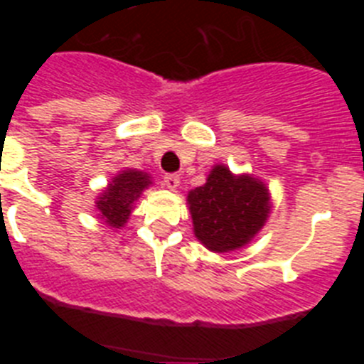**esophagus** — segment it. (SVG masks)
<instances>
[{
  "label": "esophagus",
  "instance_id": "1",
  "mask_svg": "<svg viewBox=\"0 0 364 364\" xmlns=\"http://www.w3.org/2000/svg\"><path fill=\"white\" fill-rule=\"evenodd\" d=\"M164 184L167 186L169 189H176L180 186V176L171 173V175H166L164 176Z\"/></svg>",
  "mask_w": 364,
  "mask_h": 364
}]
</instances>
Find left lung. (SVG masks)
Returning a JSON list of instances; mask_svg holds the SVG:
<instances>
[{"mask_svg":"<svg viewBox=\"0 0 364 364\" xmlns=\"http://www.w3.org/2000/svg\"><path fill=\"white\" fill-rule=\"evenodd\" d=\"M188 204L195 237L215 253L246 246L272 210L266 184L252 175H233L222 164L211 169L204 186L189 191Z\"/></svg>","mask_w":364,"mask_h":364,"instance_id":"obj_1","label":"left lung"}]
</instances>
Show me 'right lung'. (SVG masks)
I'll list each match as a JSON object with an SVG mask.
<instances>
[{
    "mask_svg": "<svg viewBox=\"0 0 364 364\" xmlns=\"http://www.w3.org/2000/svg\"><path fill=\"white\" fill-rule=\"evenodd\" d=\"M151 186V176L136 169H125L111 180L96 200L98 217L111 228L125 226L133 210L134 200L140 198L144 189Z\"/></svg>",
    "mask_w": 364,
    "mask_h": 364,
    "instance_id": "right-lung-1",
    "label": "right lung"
}]
</instances>
